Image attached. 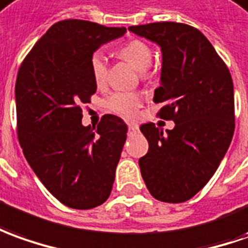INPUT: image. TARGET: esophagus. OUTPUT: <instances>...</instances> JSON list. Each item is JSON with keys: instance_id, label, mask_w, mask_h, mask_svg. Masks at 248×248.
<instances>
[{"instance_id": "1", "label": "esophagus", "mask_w": 248, "mask_h": 248, "mask_svg": "<svg viewBox=\"0 0 248 248\" xmlns=\"http://www.w3.org/2000/svg\"><path fill=\"white\" fill-rule=\"evenodd\" d=\"M128 129H129V132H131V134H136V132H139V127H138L136 124H128Z\"/></svg>"}]
</instances>
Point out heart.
Masks as SVG:
<instances>
[{
  "label": "heart",
  "instance_id": "heart-1",
  "mask_svg": "<svg viewBox=\"0 0 248 248\" xmlns=\"http://www.w3.org/2000/svg\"><path fill=\"white\" fill-rule=\"evenodd\" d=\"M119 56L127 61L131 66H134L138 71H140L141 79H148L153 73L150 71V64L153 61V49L140 39H135L124 44L119 48ZM90 73L94 82L101 86L107 81L108 62L107 56L101 51H94L90 56ZM141 95L135 92H114L109 95L105 101L107 108L116 114L123 117H131L140 108Z\"/></svg>",
  "mask_w": 248,
  "mask_h": 248
}]
</instances>
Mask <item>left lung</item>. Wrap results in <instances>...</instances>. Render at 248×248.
Listing matches in <instances>:
<instances>
[{"label":"left lung","instance_id":"1","mask_svg":"<svg viewBox=\"0 0 248 248\" xmlns=\"http://www.w3.org/2000/svg\"><path fill=\"white\" fill-rule=\"evenodd\" d=\"M128 30L160 47V86L154 102L162 105L160 119L175 123L166 134L154 123L140 127L148 141V153L139 159L141 177L156 200L184 202L212 178L231 144V74L209 40L190 25L163 21Z\"/></svg>","mask_w":248,"mask_h":248}]
</instances>
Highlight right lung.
<instances>
[{
  "instance_id": "right-lung-1",
  "label": "right lung",
  "mask_w": 248,
  "mask_h": 248,
  "mask_svg": "<svg viewBox=\"0 0 248 248\" xmlns=\"http://www.w3.org/2000/svg\"><path fill=\"white\" fill-rule=\"evenodd\" d=\"M125 32L85 20L59 21L37 40L17 74V136L24 156L69 208L92 209L112 192L127 124L105 114L97 128L83 127L81 107L97 90L90 56Z\"/></svg>"
}]
</instances>
